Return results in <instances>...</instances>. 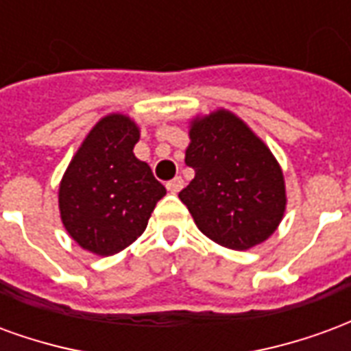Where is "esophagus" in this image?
Returning <instances> with one entry per match:
<instances>
[{"mask_svg": "<svg viewBox=\"0 0 351 351\" xmlns=\"http://www.w3.org/2000/svg\"><path fill=\"white\" fill-rule=\"evenodd\" d=\"M182 188H184L182 176H175L173 180H169L167 182V190L171 191V193H178V191L182 190Z\"/></svg>", "mask_w": 351, "mask_h": 351, "instance_id": "obj_1", "label": "esophagus"}]
</instances>
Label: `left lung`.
<instances>
[{
	"label": "left lung",
	"instance_id": "1",
	"mask_svg": "<svg viewBox=\"0 0 351 351\" xmlns=\"http://www.w3.org/2000/svg\"><path fill=\"white\" fill-rule=\"evenodd\" d=\"M186 165L195 176L178 197L214 243L246 250L274 233L286 188L271 150L228 110L195 120Z\"/></svg>",
	"mask_w": 351,
	"mask_h": 351
}]
</instances>
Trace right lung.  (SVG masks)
I'll use <instances>...</instances> for the list:
<instances>
[{"label": "right lung", "instance_id": "1", "mask_svg": "<svg viewBox=\"0 0 351 351\" xmlns=\"http://www.w3.org/2000/svg\"><path fill=\"white\" fill-rule=\"evenodd\" d=\"M138 130L128 116L103 118L86 137L60 184L67 233L97 256H112L143 235L167 191L133 146Z\"/></svg>", "mask_w": 351, "mask_h": 351}]
</instances>
